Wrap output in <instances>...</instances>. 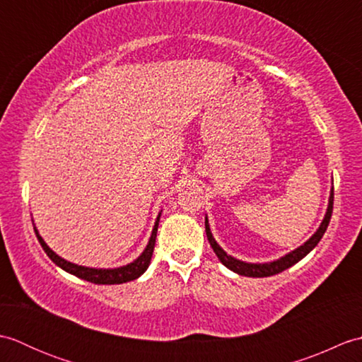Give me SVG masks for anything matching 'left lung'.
<instances>
[{"label":"left lung","instance_id":"1","mask_svg":"<svg viewBox=\"0 0 362 362\" xmlns=\"http://www.w3.org/2000/svg\"><path fill=\"white\" fill-rule=\"evenodd\" d=\"M333 187L332 191H329V197H328V205H327V211L325 216L322 219L319 228L316 232L313 233V236L310 240H306L302 245H298L297 249L291 250L286 255H283L276 259L272 261H266V263H249V261H243L238 259L221 247L218 244V241L214 240V236L211 233L210 228V222H209V216L205 214V232H206V238H209L211 249L216 253V257L219 258V261L224 264L230 271H233L238 275H244V276H253V279H261V276H271L275 274L283 272L284 269H288L291 266H294L296 263H298L300 259L305 258L308 253L316 247L319 244V241L322 240V236L327 232V227L329 224V219H332V213H333Z\"/></svg>","mask_w":362,"mask_h":362}]
</instances>
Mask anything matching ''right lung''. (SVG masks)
<instances>
[{
    "label": "right lung",
    "mask_w": 362,
    "mask_h": 362,
    "mask_svg": "<svg viewBox=\"0 0 362 362\" xmlns=\"http://www.w3.org/2000/svg\"><path fill=\"white\" fill-rule=\"evenodd\" d=\"M161 211H163V210H160L158 214H157L156 224H153V227H152L151 238H149L148 244H146L144 250L140 253V257L135 258L132 263L124 264V266H119V267H113V269L87 267V266L74 264V263H71V261H68V259L62 258L60 255H57V253L54 252L49 247V245L45 243V240L40 236V233H38L35 224H34V232H35L37 240H38V243H40V245L43 247L46 255L51 258V261H52L54 264L59 266L60 269H64L65 272L71 274L74 276H78V279H82V280H86V281L95 283V284H121V283H127V281L136 280L138 276L143 275L146 272V269L149 267L151 258H152V252H153V247H156V238H157V230H158V222H160Z\"/></svg>",
    "instance_id": "add662e5"
}]
</instances>
